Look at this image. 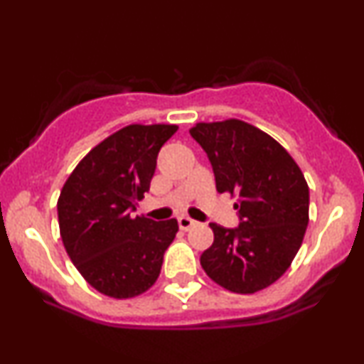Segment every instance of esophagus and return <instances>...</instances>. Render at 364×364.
Wrapping results in <instances>:
<instances>
[{
	"label": "esophagus",
	"instance_id": "34e87169",
	"mask_svg": "<svg viewBox=\"0 0 364 364\" xmlns=\"http://www.w3.org/2000/svg\"><path fill=\"white\" fill-rule=\"evenodd\" d=\"M196 223L193 219H190V217H178V225H179V229H181V231H188V229L190 228H193Z\"/></svg>",
	"mask_w": 364,
	"mask_h": 364
}]
</instances>
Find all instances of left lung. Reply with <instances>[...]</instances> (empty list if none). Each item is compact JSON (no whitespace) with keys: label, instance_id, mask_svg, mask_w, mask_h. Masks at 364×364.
Returning <instances> with one entry per match:
<instances>
[{"label":"left lung","instance_id":"obj_1","mask_svg":"<svg viewBox=\"0 0 364 364\" xmlns=\"http://www.w3.org/2000/svg\"><path fill=\"white\" fill-rule=\"evenodd\" d=\"M219 193L237 196L235 229L210 223L214 243L200 257L224 289L253 294L289 269L308 225L310 190L301 169L272 136L240 119L196 123Z\"/></svg>","mask_w":364,"mask_h":364}]
</instances>
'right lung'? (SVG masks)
<instances>
[{
  "label": "right lung",
  "instance_id": "obj_1",
  "mask_svg": "<svg viewBox=\"0 0 364 364\" xmlns=\"http://www.w3.org/2000/svg\"><path fill=\"white\" fill-rule=\"evenodd\" d=\"M176 124H129L78 162L58 198L60 235L70 260L94 289L135 298L157 281L178 220L132 217L149 191L157 154Z\"/></svg>",
  "mask_w": 364,
  "mask_h": 364
}]
</instances>
